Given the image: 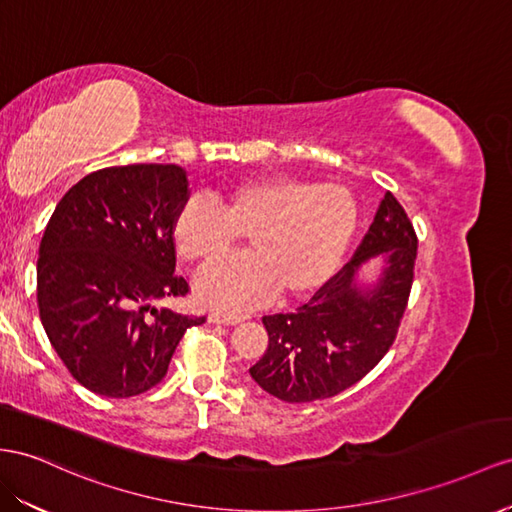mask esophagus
I'll return each mask as SVG.
<instances>
[{
	"label": "esophagus",
	"mask_w": 512,
	"mask_h": 512,
	"mask_svg": "<svg viewBox=\"0 0 512 512\" xmlns=\"http://www.w3.org/2000/svg\"><path fill=\"white\" fill-rule=\"evenodd\" d=\"M244 320V316H240V313H218V311H212L209 313V322H216V324H240Z\"/></svg>",
	"instance_id": "34e87169"
}]
</instances>
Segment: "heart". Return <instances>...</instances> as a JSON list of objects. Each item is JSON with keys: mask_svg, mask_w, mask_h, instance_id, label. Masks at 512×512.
Returning a JSON list of instances; mask_svg holds the SVG:
<instances>
[{"mask_svg": "<svg viewBox=\"0 0 512 512\" xmlns=\"http://www.w3.org/2000/svg\"><path fill=\"white\" fill-rule=\"evenodd\" d=\"M183 201L173 218L177 253L192 264L225 257L240 235L253 255L220 261L194 283L203 305L240 311L274 292L285 300L309 298L331 281L357 231L355 196L337 183L270 175L233 183Z\"/></svg>", "mask_w": 512, "mask_h": 512, "instance_id": "obj_1", "label": "heart"}]
</instances>
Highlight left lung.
<instances>
[{"instance_id":"obj_1","label":"left lung","mask_w":512,"mask_h":512,"mask_svg":"<svg viewBox=\"0 0 512 512\" xmlns=\"http://www.w3.org/2000/svg\"><path fill=\"white\" fill-rule=\"evenodd\" d=\"M415 257L411 220L385 192L355 257L296 313L264 316L268 348L248 370L253 381L283 402L324 400L359 383L396 339ZM374 258L384 259L382 272L359 282Z\"/></svg>"}]
</instances>
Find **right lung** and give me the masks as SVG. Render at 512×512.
I'll list each match as a JSON object with an SVG mask.
<instances>
[{
    "mask_svg": "<svg viewBox=\"0 0 512 512\" xmlns=\"http://www.w3.org/2000/svg\"><path fill=\"white\" fill-rule=\"evenodd\" d=\"M186 199L181 166H110L77 181L47 222L38 313L71 376L99 396L131 398L155 387L183 333L205 322L153 305L188 294L173 242Z\"/></svg>",
    "mask_w": 512,
    "mask_h": 512,
    "instance_id": "obj_1",
    "label": "right lung"
}]
</instances>
